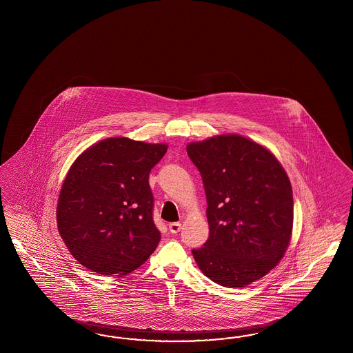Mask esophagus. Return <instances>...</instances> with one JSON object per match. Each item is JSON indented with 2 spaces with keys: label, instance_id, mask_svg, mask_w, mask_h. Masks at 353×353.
Returning <instances> with one entry per match:
<instances>
[{
  "label": "esophagus",
  "instance_id": "obj_1",
  "mask_svg": "<svg viewBox=\"0 0 353 353\" xmlns=\"http://www.w3.org/2000/svg\"><path fill=\"white\" fill-rule=\"evenodd\" d=\"M168 229H170L171 233L176 234V233H179L181 230V224L180 223H171V224L168 225Z\"/></svg>",
  "mask_w": 353,
  "mask_h": 353
}]
</instances>
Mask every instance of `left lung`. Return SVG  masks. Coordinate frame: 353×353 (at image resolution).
Masks as SVG:
<instances>
[{"mask_svg": "<svg viewBox=\"0 0 353 353\" xmlns=\"http://www.w3.org/2000/svg\"><path fill=\"white\" fill-rule=\"evenodd\" d=\"M201 172L210 236L192 250L204 276L245 288L268 274L289 247L294 202L289 176L264 146L239 134L190 142Z\"/></svg>", "mask_w": 353, "mask_h": 353, "instance_id": "1", "label": "left lung"}]
</instances>
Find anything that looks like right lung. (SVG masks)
Instances as JSON below:
<instances>
[{"label":"right lung","mask_w":353,"mask_h":353,"mask_svg":"<svg viewBox=\"0 0 353 353\" xmlns=\"http://www.w3.org/2000/svg\"><path fill=\"white\" fill-rule=\"evenodd\" d=\"M167 149V143L111 137L72 163L59 192L57 224L83 267L121 277L155 251L161 232L152 221L149 173Z\"/></svg>","instance_id":"1"}]
</instances>
